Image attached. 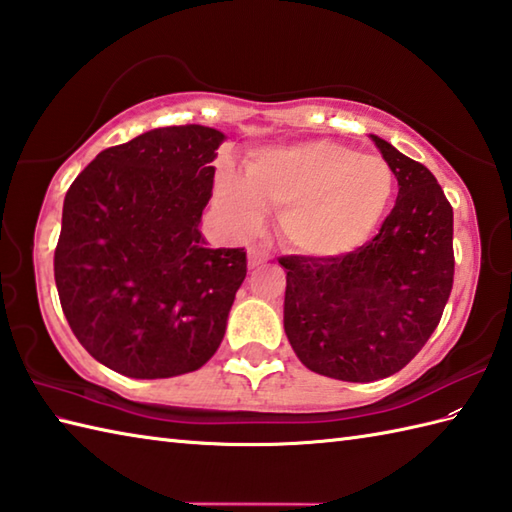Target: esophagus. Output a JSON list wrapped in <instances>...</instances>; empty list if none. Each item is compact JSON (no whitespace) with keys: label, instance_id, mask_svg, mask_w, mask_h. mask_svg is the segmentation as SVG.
<instances>
[{"label":"esophagus","instance_id":"1","mask_svg":"<svg viewBox=\"0 0 512 512\" xmlns=\"http://www.w3.org/2000/svg\"><path fill=\"white\" fill-rule=\"evenodd\" d=\"M266 262H270V255L262 248H248V266L250 268H257V266H264Z\"/></svg>","mask_w":512,"mask_h":512}]
</instances>
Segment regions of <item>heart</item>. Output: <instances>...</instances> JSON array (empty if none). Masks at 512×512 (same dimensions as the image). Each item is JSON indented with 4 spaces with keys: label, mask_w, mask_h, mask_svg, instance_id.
<instances>
[{
    "label": "heart",
    "mask_w": 512,
    "mask_h": 512,
    "mask_svg": "<svg viewBox=\"0 0 512 512\" xmlns=\"http://www.w3.org/2000/svg\"><path fill=\"white\" fill-rule=\"evenodd\" d=\"M394 173L380 156L332 143L264 147L244 162V176L224 171L215 200L235 233L255 231L264 209H277L284 242L310 257H341L363 246L383 220Z\"/></svg>",
    "instance_id": "b5f03b06"
}]
</instances>
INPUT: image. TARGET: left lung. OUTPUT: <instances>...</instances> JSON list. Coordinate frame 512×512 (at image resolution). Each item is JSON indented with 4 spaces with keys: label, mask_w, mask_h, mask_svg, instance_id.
Wrapping results in <instances>:
<instances>
[{
    "label": "left lung",
    "mask_w": 512,
    "mask_h": 512,
    "mask_svg": "<svg viewBox=\"0 0 512 512\" xmlns=\"http://www.w3.org/2000/svg\"><path fill=\"white\" fill-rule=\"evenodd\" d=\"M398 180L378 235L341 257H279L284 330L321 376L372 383L400 372L438 328L453 288V209L433 173L372 134Z\"/></svg>",
    "instance_id": "8db88e82"
}]
</instances>
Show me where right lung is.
Wrapping results in <instances>:
<instances>
[{
	"mask_svg": "<svg viewBox=\"0 0 512 512\" xmlns=\"http://www.w3.org/2000/svg\"><path fill=\"white\" fill-rule=\"evenodd\" d=\"M213 127H158L101 151L65 193L54 281L96 361L129 378L200 369L220 347L244 248H209Z\"/></svg>",
	"mask_w": 512,
	"mask_h": 512,
	"instance_id": "1",
	"label": "right lung"
}]
</instances>
